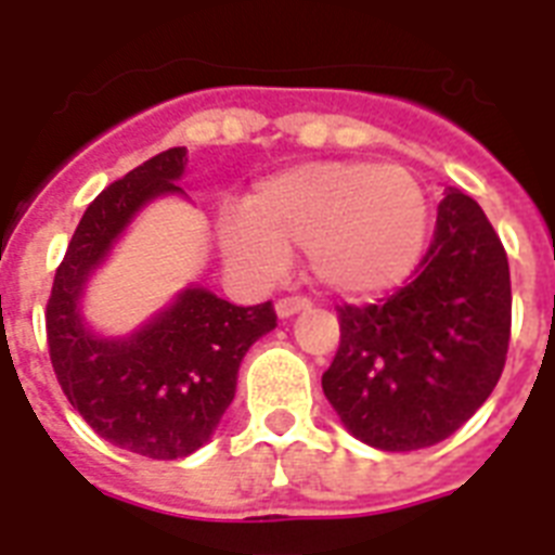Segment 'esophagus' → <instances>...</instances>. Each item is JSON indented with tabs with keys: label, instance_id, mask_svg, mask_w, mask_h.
Masks as SVG:
<instances>
[{
	"label": "esophagus",
	"instance_id": "obj_1",
	"mask_svg": "<svg viewBox=\"0 0 555 555\" xmlns=\"http://www.w3.org/2000/svg\"><path fill=\"white\" fill-rule=\"evenodd\" d=\"M305 308H311V299H308V296H282V299L276 302V313L282 317V320L305 311Z\"/></svg>",
	"mask_w": 555,
	"mask_h": 555
}]
</instances>
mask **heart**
Listing matches in <instances>:
<instances>
[{"mask_svg": "<svg viewBox=\"0 0 555 555\" xmlns=\"http://www.w3.org/2000/svg\"><path fill=\"white\" fill-rule=\"evenodd\" d=\"M426 218V195L403 167L325 160L261 181L247 209L221 216V247L261 273H276L287 250H308L322 285L369 296L412 273Z\"/></svg>", "mask_w": 555, "mask_h": 555, "instance_id": "b5f03b06", "label": "heart"}]
</instances>
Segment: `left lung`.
Listing matches in <instances>:
<instances>
[{
  "label": "left lung",
  "mask_w": 555,
  "mask_h": 555,
  "mask_svg": "<svg viewBox=\"0 0 555 555\" xmlns=\"http://www.w3.org/2000/svg\"><path fill=\"white\" fill-rule=\"evenodd\" d=\"M339 348L322 391L348 431L383 452L461 429L499 383L509 348V264L469 195L438 204L429 250L400 291L339 305Z\"/></svg>",
  "instance_id": "8db88e82"
}]
</instances>
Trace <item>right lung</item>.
<instances>
[{"instance_id":"right-lung-1","label":"right lung","mask_w":555,"mask_h":555,"mask_svg":"<svg viewBox=\"0 0 555 555\" xmlns=\"http://www.w3.org/2000/svg\"><path fill=\"white\" fill-rule=\"evenodd\" d=\"M184 164V146H172L91 201L46 308L48 354L68 403L100 438L155 461L186 457L207 443L233 403L242 357L276 328L273 302L242 308L204 287L184 291L126 339H100L82 325L77 299L94 264L146 201L181 192Z\"/></svg>"}]
</instances>
